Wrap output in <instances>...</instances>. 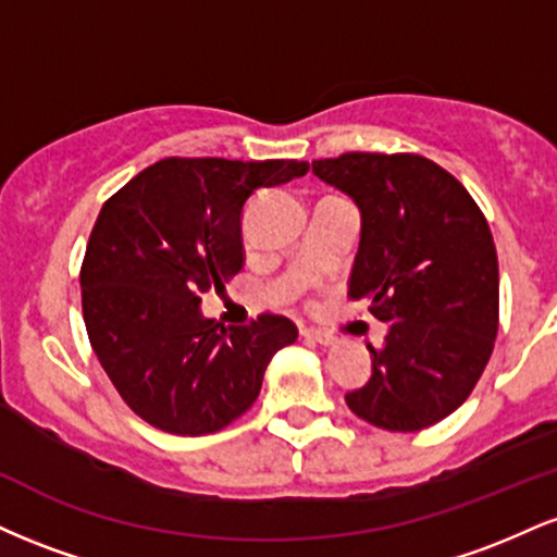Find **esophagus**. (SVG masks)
Wrapping results in <instances>:
<instances>
[{
	"instance_id": "1",
	"label": "esophagus",
	"mask_w": 557,
	"mask_h": 557,
	"mask_svg": "<svg viewBox=\"0 0 557 557\" xmlns=\"http://www.w3.org/2000/svg\"><path fill=\"white\" fill-rule=\"evenodd\" d=\"M300 335L309 337V341H314L319 345H332L335 343V337L330 335V332H322V330H311V327H300Z\"/></svg>"
}]
</instances>
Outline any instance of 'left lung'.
I'll list each match as a JSON object with an SVG mask.
<instances>
[{"instance_id": "left-lung-1", "label": "left lung", "mask_w": 557, "mask_h": 557, "mask_svg": "<svg viewBox=\"0 0 557 557\" xmlns=\"http://www.w3.org/2000/svg\"><path fill=\"white\" fill-rule=\"evenodd\" d=\"M311 170L361 209L348 298L389 322L385 345H369L372 376L345 403L380 430H426L469 398L495 348L500 274L487 220L421 154L348 151Z\"/></svg>"}]
</instances>
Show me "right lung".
Segmentation results:
<instances>
[{"label":"right lung","mask_w":557,"mask_h":557,"mask_svg":"<svg viewBox=\"0 0 557 557\" xmlns=\"http://www.w3.org/2000/svg\"><path fill=\"white\" fill-rule=\"evenodd\" d=\"M306 172L296 159L168 157L104 201L81 264L83 322L146 424L183 437L225 430L259 398L272 356L296 343L283 314L225 327L201 317L198 296L240 272L246 198Z\"/></svg>","instance_id":"add662e5"}]
</instances>
